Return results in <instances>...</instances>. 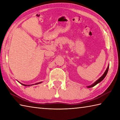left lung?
Returning <instances> with one entry per match:
<instances>
[{"instance_id":"8db88e82","label":"left lung","mask_w":120,"mask_h":120,"mask_svg":"<svg viewBox=\"0 0 120 120\" xmlns=\"http://www.w3.org/2000/svg\"><path fill=\"white\" fill-rule=\"evenodd\" d=\"M109 65L108 64V67H107V69H106V70L105 71V72H104V73L103 74V75L102 76H101V77L98 79L95 82H94V83L92 84V85H91L89 86H86V87L88 88H92V87H93V86H95V85H96L98 83H99L100 82H101V81H102V80L104 79L105 78L106 76L107 75V73H108V69H109Z\"/></svg>"}]
</instances>
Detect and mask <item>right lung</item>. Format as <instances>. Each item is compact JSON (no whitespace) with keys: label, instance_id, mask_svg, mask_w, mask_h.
I'll return each instance as SVG.
<instances>
[{"label":"right lung","instance_id":"right-lung-1","mask_svg":"<svg viewBox=\"0 0 120 120\" xmlns=\"http://www.w3.org/2000/svg\"><path fill=\"white\" fill-rule=\"evenodd\" d=\"M18 82H19L21 84H22V85H23V86H31V85H25V84H23V83H21L20 82H19V81H17ZM42 82H39V83H35V85H38V84H39V83H42Z\"/></svg>","mask_w":120,"mask_h":120}]
</instances>
